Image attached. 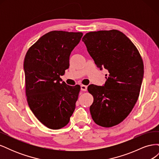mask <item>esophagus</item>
<instances>
[{
  "instance_id": "34e87169",
  "label": "esophagus",
  "mask_w": 159,
  "mask_h": 159,
  "mask_svg": "<svg viewBox=\"0 0 159 159\" xmlns=\"http://www.w3.org/2000/svg\"><path fill=\"white\" fill-rule=\"evenodd\" d=\"M88 89V87L86 85H81V90L83 91H86Z\"/></svg>"
}]
</instances>
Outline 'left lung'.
Returning a JSON list of instances; mask_svg holds the SVG:
<instances>
[{
	"instance_id": "8db88e82",
	"label": "left lung",
	"mask_w": 159,
	"mask_h": 159,
	"mask_svg": "<svg viewBox=\"0 0 159 159\" xmlns=\"http://www.w3.org/2000/svg\"><path fill=\"white\" fill-rule=\"evenodd\" d=\"M82 41L98 68L109 72L103 86L88 87L93 96L91 117L99 126H115L128 116L138 99L144 74L143 60L133 43L117 30L90 32Z\"/></svg>"
}]
</instances>
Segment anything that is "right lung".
I'll use <instances>...</instances> for the list:
<instances>
[{
  "label": "right lung",
  "instance_id": "add662e5",
  "mask_svg": "<svg viewBox=\"0 0 159 159\" xmlns=\"http://www.w3.org/2000/svg\"><path fill=\"white\" fill-rule=\"evenodd\" d=\"M83 33L52 31L28 50L24 61L26 95L30 109L51 129L65 127L73 114L80 86H71L60 75L69 68L70 56Z\"/></svg>",
  "mask_w": 159,
  "mask_h": 159
}]
</instances>
